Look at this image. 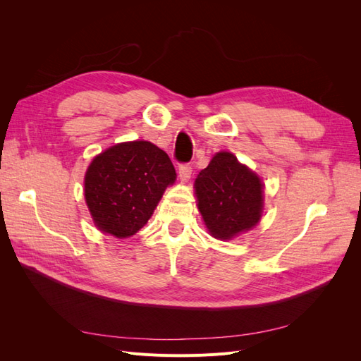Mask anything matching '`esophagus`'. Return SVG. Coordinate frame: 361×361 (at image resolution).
<instances>
[{"instance_id":"1","label":"esophagus","mask_w":361,"mask_h":361,"mask_svg":"<svg viewBox=\"0 0 361 361\" xmlns=\"http://www.w3.org/2000/svg\"><path fill=\"white\" fill-rule=\"evenodd\" d=\"M179 178L182 180H188L191 178V171H192V167L191 164H179Z\"/></svg>"}]
</instances>
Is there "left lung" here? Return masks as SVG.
<instances>
[{"label": "left lung", "mask_w": 361, "mask_h": 361, "mask_svg": "<svg viewBox=\"0 0 361 361\" xmlns=\"http://www.w3.org/2000/svg\"><path fill=\"white\" fill-rule=\"evenodd\" d=\"M199 211L216 239H231L257 224L264 185L228 152L216 154L194 183Z\"/></svg>", "instance_id": "1"}]
</instances>
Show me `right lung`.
<instances>
[{"mask_svg": "<svg viewBox=\"0 0 361 361\" xmlns=\"http://www.w3.org/2000/svg\"><path fill=\"white\" fill-rule=\"evenodd\" d=\"M176 171L166 152L149 141L116 145L97 155L84 179L94 224L116 238L135 235L154 214Z\"/></svg>", "mask_w": 361, "mask_h": 361, "instance_id": "add662e5", "label": "right lung"}]
</instances>
